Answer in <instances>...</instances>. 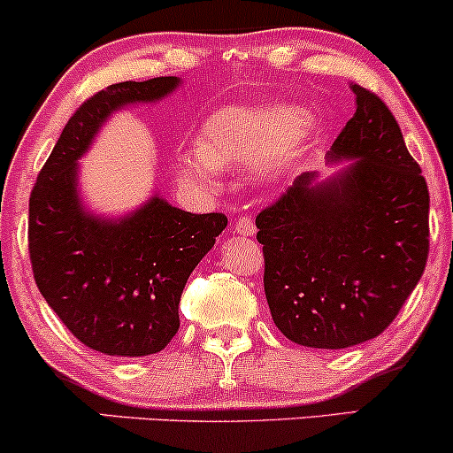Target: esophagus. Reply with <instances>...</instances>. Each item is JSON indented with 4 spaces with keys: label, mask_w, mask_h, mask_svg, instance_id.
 Instances as JSON below:
<instances>
[{
    "label": "esophagus",
    "mask_w": 453,
    "mask_h": 453,
    "mask_svg": "<svg viewBox=\"0 0 453 453\" xmlns=\"http://www.w3.org/2000/svg\"><path fill=\"white\" fill-rule=\"evenodd\" d=\"M234 230H236L241 236H255V232H257V227H255V221L253 217L249 215H241L234 223Z\"/></svg>",
    "instance_id": "34e87169"
}]
</instances>
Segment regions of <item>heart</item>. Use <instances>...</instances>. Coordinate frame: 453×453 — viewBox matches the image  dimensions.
<instances>
[{
  "instance_id": "obj_1",
  "label": "heart",
  "mask_w": 453,
  "mask_h": 453,
  "mask_svg": "<svg viewBox=\"0 0 453 453\" xmlns=\"http://www.w3.org/2000/svg\"><path fill=\"white\" fill-rule=\"evenodd\" d=\"M314 128L303 109L282 105H230L206 119L203 145L179 151L177 166L185 179L215 188L221 168L257 162L259 171H279L299 154Z\"/></svg>"
}]
</instances>
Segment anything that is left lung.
Returning <instances> with one entry per match:
<instances>
[{
    "label": "left lung",
    "mask_w": 453,
    "mask_h": 453,
    "mask_svg": "<svg viewBox=\"0 0 453 453\" xmlns=\"http://www.w3.org/2000/svg\"><path fill=\"white\" fill-rule=\"evenodd\" d=\"M357 111L331 157H357L323 185L302 174L255 219L274 325L296 344L357 346L401 312L428 259V185L388 105L350 84Z\"/></svg>",
    "instance_id": "8db88e82"
}]
</instances>
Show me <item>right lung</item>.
<instances>
[{
    "instance_id": "add662e5",
    "label": "right lung",
    "mask_w": 453,
    "mask_h": 453,
    "mask_svg": "<svg viewBox=\"0 0 453 453\" xmlns=\"http://www.w3.org/2000/svg\"><path fill=\"white\" fill-rule=\"evenodd\" d=\"M173 75L119 81L75 109L29 198V257L35 285L63 325L92 350L147 357L179 331V302L200 259L227 226L223 212L196 215L162 198L122 221L84 212L75 162L111 111L157 101Z\"/></svg>"
}]
</instances>
